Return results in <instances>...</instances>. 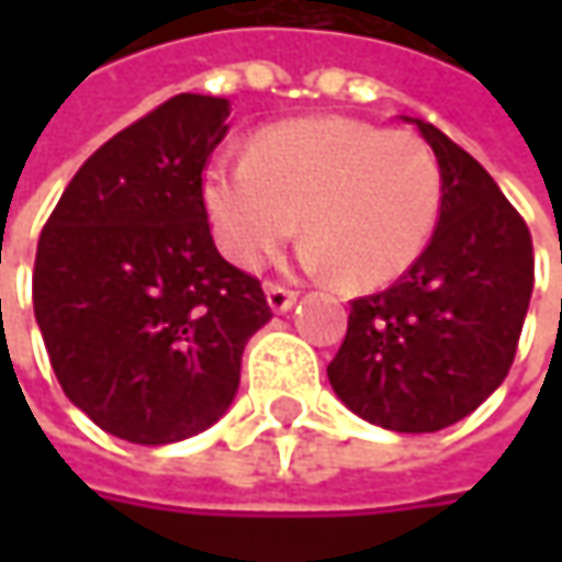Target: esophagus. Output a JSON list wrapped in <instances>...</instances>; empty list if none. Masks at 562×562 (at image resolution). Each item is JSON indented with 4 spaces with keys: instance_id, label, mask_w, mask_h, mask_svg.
Wrapping results in <instances>:
<instances>
[{
    "instance_id": "1",
    "label": "esophagus",
    "mask_w": 562,
    "mask_h": 562,
    "mask_svg": "<svg viewBox=\"0 0 562 562\" xmlns=\"http://www.w3.org/2000/svg\"><path fill=\"white\" fill-rule=\"evenodd\" d=\"M266 296H269V306L274 313H288L293 303H296V291L284 288V284H274V281L266 284Z\"/></svg>"
}]
</instances>
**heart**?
Returning <instances> with one entry per match:
<instances>
[{"mask_svg":"<svg viewBox=\"0 0 562 562\" xmlns=\"http://www.w3.org/2000/svg\"><path fill=\"white\" fill-rule=\"evenodd\" d=\"M203 200L240 269L266 262L303 212L310 269L384 284L419 259L438 225L441 168L413 131L318 115L262 131L244 159L205 165Z\"/></svg>","mask_w":562,"mask_h":562,"instance_id":"b5f03b06","label":"heart"}]
</instances>
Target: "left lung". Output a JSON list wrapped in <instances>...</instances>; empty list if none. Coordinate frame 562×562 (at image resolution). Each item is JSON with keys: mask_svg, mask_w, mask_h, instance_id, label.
<instances>
[{"mask_svg": "<svg viewBox=\"0 0 562 562\" xmlns=\"http://www.w3.org/2000/svg\"><path fill=\"white\" fill-rule=\"evenodd\" d=\"M416 127L441 168L431 244L387 291L357 296L328 362L335 394L391 431H441L507 378L535 284L522 215L463 146Z\"/></svg>", "mask_w": 562, "mask_h": 562, "instance_id": "8db88e82", "label": "left lung"}]
</instances>
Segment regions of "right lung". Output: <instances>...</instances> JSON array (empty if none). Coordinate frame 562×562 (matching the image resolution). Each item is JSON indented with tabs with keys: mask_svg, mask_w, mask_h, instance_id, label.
Returning <instances> with one entry per match:
<instances>
[{
	"mask_svg": "<svg viewBox=\"0 0 562 562\" xmlns=\"http://www.w3.org/2000/svg\"><path fill=\"white\" fill-rule=\"evenodd\" d=\"M227 99L181 93L77 168L43 225L33 315L65 397L131 443L225 416L247 340L271 318L259 278L222 259L203 171Z\"/></svg>",
	"mask_w": 562,
	"mask_h": 562,
	"instance_id": "add662e5",
	"label": "right lung"
}]
</instances>
